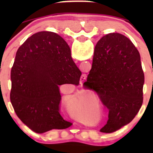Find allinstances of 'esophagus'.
<instances>
[{
    "label": "esophagus",
    "instance_id": "esophagus-1",
    "mask_svg": "<svg viewBox=\"0 0 153 153\" xmlns=\"http://www.w3.org/2000/svg\"><path fill=\"white\" fill-rule=\"evenodd\" d=\"M86 78H87V76H86V75H85V74L82 75V76L80 77V82H83L84 80L86 79Z\"/></svg>",
    "mask_w": 153,
    "mask_h": 153
}]
</instances>
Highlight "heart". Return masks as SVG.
<instances>
[{"mask_svg":"<svg viewBox=\"0 0 153 153\" xmlns=\"http://www.w3.org/2000/svg\"><path fill=\"white\" fill-rule=\"evenodd\" d=\"M89 99L86 96L76 97L68 103V109L70 115L75 120L82 123H89L91 117Z\"/></svg>","mask_w":153,"mask_h":153,"instance_id":"b5f03b06","label":"heart"}]
</instances>
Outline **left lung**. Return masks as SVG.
Instances as JSON below:
<instances>
[{
	"mask_svg": "<svg viewBox=\"0 0 153 153\" xmlns=\"http://www.w3.org/2000/svg\"><path fill=\"white\" fill-rule=\"evenodd\" d=\"M144 82L140 54L133 43L119 33L103 36L95 47L92 68L83 84L108 109L101 132H114L131 122L143 104Z\"/></svg>",
	"mask_w": 153,
	"mask_h": 153,
	"instance_id": "8db88e82",
	"label": "left lung"
}]
</instances>
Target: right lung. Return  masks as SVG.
Segmentation results:
<instances>
[{
	"instance_id": "add662e5",
	"label": "right lung",
	"mask_w": 153,
	"mask_h": 153,
	"mask_svg": "<svg viewBox=\"0 0 153 153\" xmlns=\"http://www.w3.org/2000/svg\"><path fill=\"white\" fill-rule=\"evenodd\" d=\"M80 76L71 48L59 35L33 34L19 48L10 71V99L16 114L36 133L71 127L59 114V86L78 85Z\"/></svg>"
}]
</instances>
